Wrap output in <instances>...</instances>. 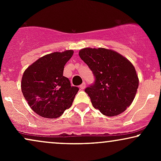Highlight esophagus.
<instances>
[{
	"mask_svg": "<svg viewBox=\"0 0 161 161\" xmlns=\"http://www.w3.org/2000/svg\"><path fill=\"white\" fill-rule=\"evenodd\" d=\"M86 83L84 82L82 85H81L80 86H79V88H80L81 89L83 90V89H85V88H86Z\"/></svg>",
	"mask_w": 161,
	"mask_h": 161,
	"instance_id": "obj_1",
	"label": "esophagus"
}]
</instances>
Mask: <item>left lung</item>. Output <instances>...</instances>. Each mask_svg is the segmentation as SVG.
Returning a JSON list of instances; mask_svg holds the SVG:
<instances>
[{"label":"left lung","instance_id":"left-lung-1","mask_svg":"<svg viewBox=\"0 0 161 161\" xmlns=\"http://www.w3.org/2000/svg\"><path fill=\"white\" fill-rule=\"evenodd\" d=\"M79 54L95 75V84L85 90L94 108L108 116L124 112L133 101L139 83L132 63L104 47H86Z\"/></svg>","mask_w":161,"mask_h":161}]
</instances>
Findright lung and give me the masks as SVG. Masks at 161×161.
I'll use <instances>...</instances> for the list:
<instances>
[{
	"label": "right lung",
	"mask_w": 161,
	"mask_h": 161,
	"mask_svg": "<svg viewBox=\"0 0 161 161\" xmlns=\"http://www.w3.org/2000/svg\"><path fill=\"white\" fill-rule=\"evenodd\" d=\"M73 54V50L46 54L24 71L22 92L29 106L42 117H60L73 104L79 88L71 86L69 79L63 75Z\"/></svg>",
	"instance_id": "right-lung-1"
}]
</instances>
